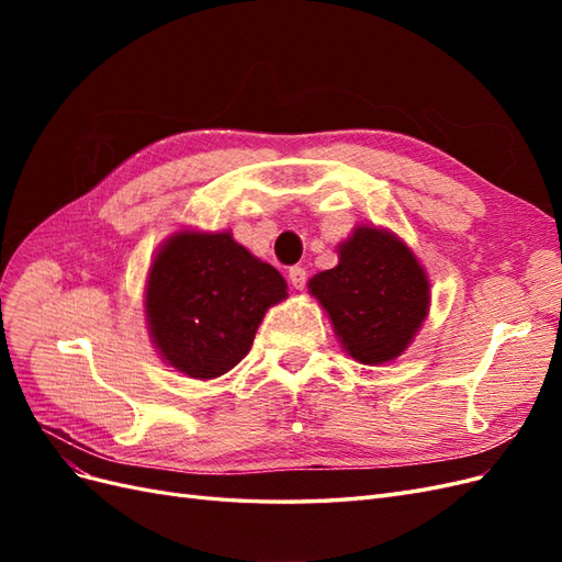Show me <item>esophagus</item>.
I'll return each instance as SVG.
<instances>
[{"label": "esophagus", "mask_w": 562, "mask_h": 562, "mask_svg": "<svg viewBox=\"0 0 562 562\" xmlns=\"http://www.w3.org/2000/svg\"><path fill=\"white\" fill-rule=\"evenodd\" d=\"M288 279H291L293 288L302 291V288L307 285V271H304V267H291V269H288Z\"/></svg>", "instance_id": "34e87169"}]
</instances>
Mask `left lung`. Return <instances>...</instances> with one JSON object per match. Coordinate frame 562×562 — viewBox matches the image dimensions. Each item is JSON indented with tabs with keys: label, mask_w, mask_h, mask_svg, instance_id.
Instances as JSON below:
<instances>
[{
	"label": "left lung",
	"mask_w": 562,
	"mask_h": 562,
	"mask_svg": "<svg viewBox=\"0 0 562 562\" xmlns=\"http://www.w3.org/2000/svg\"><path fill=\"white\" fill-rule=\"evenodd\" d=\"M339 265L310 281L345 351L363 366L394 361L429 314V279L396 234L356 227Z\"/></svg>",
	"instance_id": "8db88e82"
}]
</instances>
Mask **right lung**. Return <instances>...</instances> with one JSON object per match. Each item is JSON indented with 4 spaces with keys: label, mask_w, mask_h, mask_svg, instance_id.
Masks as SVG:
<instances>
[{
    "label": "right lung",
    "mask_w": 562,
    "mask_h": 562,
    "mask_svg": "<svg viewBox=\"0 0 562 562\" xmlns=\"http://www.w3.org/2000/svg\"><path fill=\"white\" fill-rule=\"evenodd\" d=\"M279 271L229 232H176L151 260L145 314L161 359L194 380L225 375L250 351L265 312L288 297Z\"/></svg>",
    "instance_id": "add662e5"
}]
</instances>
